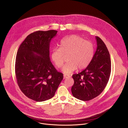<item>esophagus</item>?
Returning a JSON list of instances; mask_svg holds the SVG:
<instances>
[{"instance_id":"obj_1","label":"esophagus","mask_w":128,"mask_h":128,"mask_svg":"<svg viewBox=\"0 0 128 128\" xmlns=\"http://www.w3.org/2000/svg\"><path fill=\"white\" fill-rule=\"evenodd\" d=\"M70 76L68 75H66V74H64V75H63V78H64V79L68 78H70Z\"/></svg>"}]
</instances>
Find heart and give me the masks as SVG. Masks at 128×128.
I'll use <instances>...</instances> for the list:
<instances>
[{
  "instance_id": "obj_1",
  "label": "heart",
  "mask_w": 128,
  "mask_h": 128,
  "mask_svg": "<svg viewBox=\"0 0 128 128\" xmlns=\"http://www.w3.org/2000/svg\"><path fill=\"white\" fill-rule=\"evenodd\" d=\"M68 55L69 61L62 69L65 74H70L78 69L86 68L90 63L94 55V46L92 42L86 40L77 35H71L63 38L60 48H54L51 53V58L56 66L60 68Z\"/></svg>"
}]
</instances>
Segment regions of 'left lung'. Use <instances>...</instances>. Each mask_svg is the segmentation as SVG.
Returning a JSON list of instances; mask_svg holds the SVG:
<instances>
[{"label": "left lung", "mask_w": 128, "mask_h": 128, "mask_svg": "<svg viewBox=\"0 0 128 128\" xmlns=\"http://www.w3.org/2000/svg\"><path fill=\"white\" fill-rule=\"evenodd\" d=\"M97 48L90 65L78 74H73L72 95L83 100H90L99 96L108 81L111 72L109 52L102 40L96 36Z\"/></svg>", "instance_id": "obj_1"}]
</instances>
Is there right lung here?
<instances>
[{
    "label": "right lung",
    "instance_id": "add662e5",
    "mask_svg": "<svg viewBox=\"0 0 128 128\" xmlns=\"http://www.w3.org/2000/svg\"><path fill=\"white\" fill-rule=\"evenodd\" d=\"M57 31L38 30L28 35L16 56L18 86L28 98L43 102L52 98L63 78L50 61V44Z\"/></svg>",
    "mask_w": 128,
    "mask_h": 128
}]
</instances>
